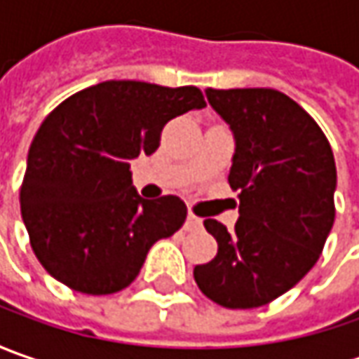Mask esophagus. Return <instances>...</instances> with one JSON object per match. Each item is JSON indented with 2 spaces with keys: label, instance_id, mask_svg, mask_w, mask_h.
<instances>
[{
  "label": "esophagus",
  "instance_id": "esophagus-1",
  "mask_svg": "<svg viewBox=\"0 0 359 359\" xmlns=\"http://www.w3.org/2000/svg\"><path fill=\"white\" fill-rule=\"evenodd\" d=\"M200 228H201V217H198V215H194L191 212H189L186 217V229L187 231H194V229H200Z\"/></svg>",
  "mask_w": 359,
  "mask_h": 359
}]
</instances>
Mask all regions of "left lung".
Instances as JSON below:
<instances>
[{
	"label": "left lung",
	"instance_id": "obj_1",
	"mask_svg": "<svg viewBox=\"0 0 359 359\" xmlns=\"http://www.w3.org/2000/svg\"><path fill=\"white\" fill-rule=\"evenodd\" d=\"M233 135L228 182L240 191L233 231L203 226L217 241L196 283L229 310L266 306L318 262L334 226L336 161L318 123L285 93L268 88L205 90Z\"/></svg>",
	"mask_w": 359,
	"mask_h": 359
}]
</instances>
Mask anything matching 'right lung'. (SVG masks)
Returning a JSON list of instances; mask_svg holds the SVG:
<instances>
[{
    "label": "right lung",
    "mask_w": 359,
    "mask_h": 359,
    "mask_svg": "<svg viewBox=\"0 0 359 359\" xmlns=\"http://www.w3.org/2000/svg\"><path fill=\"white\" fill-rule=\"evenodd\" d=\"M205 107L198 88L102 81L60 104L35 133L20 191L39 264L67 287L105 296L128 287L156 241L184 226L177 196L144 200L130 163L151 156L170 119Z\"/></svg>",
    "instance_id": "1"
}]
</instances>
